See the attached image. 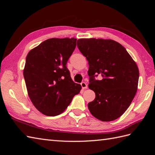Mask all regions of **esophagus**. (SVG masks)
I'll list each match as a JSON object with an SVG mask.
<instances>
[{
    "label": "esophagus",
    "mask_w": 155,
    "mask_h": 155,
    "mask_svg": "<svg viewBox=\"0 0 155 155\" xmlns=\"http://www.w3.org/2000/svg\"><path fill=\"white\" fill-rule=\"evenodd\" d=\"M81 87L83 89L87 88V84L85 82H82L81 83Z\"/></svg>",
    "instance_id": "esophagus-1"
}]
</instances>
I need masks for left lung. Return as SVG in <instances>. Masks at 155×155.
I'll return each mask as SVG.
<instances>
[{"label": "left lung", "instance_id": "left-lung-1", "mask_svg": "<svg viewBox=\"0 0 155 155\" xmlns=\"http://www.w3.org/2000/svg\"><path fill=\"white\" fill-rule=\"evenodd\" d=\"M78 47L88 61V88L95 92L88 103L91 113L104 121H113L122 115L136 95L139 70L124 46L111 39H80ZM100 74L101 81L94 77Z\"/></svg>", "mask_w": 155, "mask_h": 155}]
</instances>
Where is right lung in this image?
Returning <instances> with one entry per match:
<instances>
[{"instance_id":"add662e5","label":"right lung","mask_w":155,"mask_h":155,"mask_svg":"<svg viewBox=\"0 0 155 155\" xmlns=\"http://www.w3.org/2000/svg\"><path fill=\"white\" fill-rule=\"evenodd\" d=\"M75 38H51L31 50L23 70L28 94L42 114L62 113L80 92L70 77L67 63L76 46Z\"/></svg>"}]
</instances>
